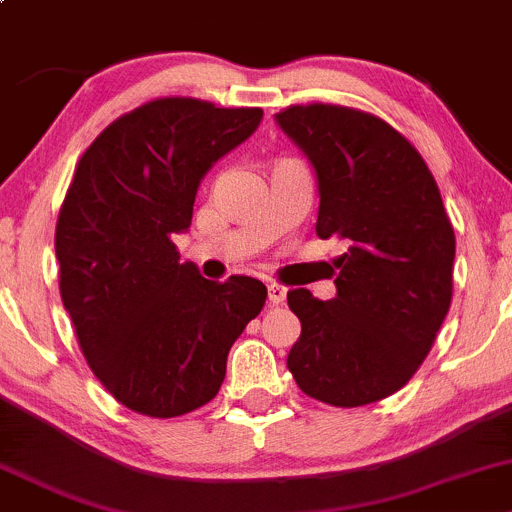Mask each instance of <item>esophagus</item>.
<instances>
[{"instance_id":"esophagus-1","label":"esophagus","mask_w":512,"mask_h":512,"mask_svg":"<svg viewBox=\"0 0 512 512\" xmlns=\"http://www.w3.org/2000/svg\"><path fill=\"white\" fill-rule=\"evenodd\" d=\"M267 294H270V304L277 306L287 299V287H284V284L272 282V284H267Z\"/></svg>"}]
</instances>
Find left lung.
Instances as JSON below:
<instances>
[{"label":"left lung","instance_id":"obj_1","mask_svg":"<svg viewBox=\"0 0 512 512\" xmlns=\"http://www.w3.org/2000/svg\"><path fill=\"white\" fill-rule=\"evenodd\" d=\"M277 122L316 169V235L348 245L336 299L287 292L301 321L287 368L314 400L370 405L410 383L432 351L454 292V228L427 161L380 117L309 102Z\"/></svg>","mask_w":512,"mask_h":512}]
</instances>
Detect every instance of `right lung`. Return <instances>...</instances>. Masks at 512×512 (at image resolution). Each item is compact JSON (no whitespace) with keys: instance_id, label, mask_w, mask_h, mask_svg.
<instances>
[{"instance_id":"add662e5","label":"right lung","mask_w":512,"mask_h":512,"mask_svg":"<svg viewBox=\"0 0 512 512\" xmlns=\"http://www.w3.org/2000/svg\"><path fill=\"white\" fill-rule=\"evenodd\" d=\"M260 107L157 98L110 122L80 157L56 223L58 287L80 351L120 405L181 417L218 395L230 346L267 287L179 262L203 174L245 142Z\"/></svg>"}]
</instances>
